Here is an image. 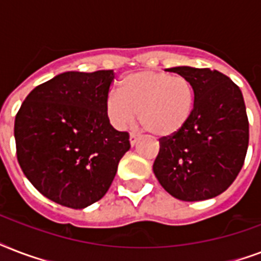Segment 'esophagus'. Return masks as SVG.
I'll return each instance as SVG.
<instances>
[{"label":"esophagus","instance_id":"1","mask_svg":"<svg viewBox=\"0 0 261 261\" xmlns=\"http://www.w3.org/2000/svg\"><path fill=\"white\" fill-rule=\"evenodd\" d=\"M138 139H139V135L137 134V133H131V134H130V143H131V146H134L135 143L138 142Z\"/></svg>","mask_w":261,"mask_h":261}]
</instances>
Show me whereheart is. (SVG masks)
Instances as JSON below:
<instances>
[{
	"instance_id": "heart-1",
	"label": "heart",
	"mask_w": 261,
	"mask_h": 261,
	"mask_svg": "<svg viewBox=\"0 0 261 261\" xmlns=\"http://www.w3.org/2000/svg\"><path fill=\"white\" fill-rule=\"evenodd\" d=\"M195 107L192 84L182 75L135 71L126 75L106 100L108 120L118 130L139 122L157 137L176 134L190 120Z\"/></svg>"
}]
</instances>
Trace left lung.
Wrapping results in <instances>:
<instances>
[{
    "label": "left lung",
    "mask_w": 261,
    "mask_h": 261,
    "mask_svg": "<svg viewBox=\"0 0 261 261\" xmlns=\"http://www.w3.org/2000/svg\"><path fill=\"white\" fill-rule=\"evenodd\" d=\"M168 71L192 84L195 107L181 130L160 138L153 172L176 199L215 198L234 181L247 155L249 122L243 93L218 70L177 66Z\"/></svg>",
    "instance_id": "1"
}]
</instances>
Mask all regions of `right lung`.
<instances>
[{
	"mask_svg": "<svg viewBox=\"0 0 261 261\" xmlns=\"http://www.w3.org/2000/svg\"><path fill=\"white\" fill-rule=\"evenodd\" d=\"M114 70L66 71L35 88L14 120L16 153L32 186L53 202L85 208L110 190L130 135L111 126Z\"/></svg>",
	"mask_w": 261,
	"mask_h": 261,
	"instance_id": "right-lung-1",
	"label": "right lung"
}]
</instances>
